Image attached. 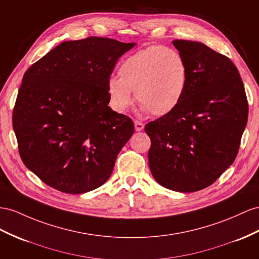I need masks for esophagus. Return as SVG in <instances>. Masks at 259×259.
<instances>
[{
	"instance_id": "esophagus-1",
	"label": "esophagus",
	"mask_w": 259,
	"mask_h": 259,
	"mask_svg": "<svg viewBox=\"0 0 259 259\" xmlns=\"http://www.w3.org/2000/svg\"><path fill=\"white\" fill-rule=\"evenodd\" d=\"M135 128H136V131H142L143 128H144V124L141 121L136 120L135 121Z\"/></svg>"
}]
</instances>
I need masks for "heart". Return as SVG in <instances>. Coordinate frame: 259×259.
<instances>
[{
    "label": "heart",
    "mask_w": 259,
    "mask_h": 259,
    "mask_svg": "<svg viewBox=\"0 0 259 259\" xmlns=\"http://www.w3.org/2000/svg\"><path fill=\"white\" fill-rule=\"evenodd\" d=\"M119 77L107 81L111 107L124 112L134 102L132 91L144 111L164 116L183 101L188 88L189 70L177 50L150 46L128 56L118 68Z\"/></svg>",
    "instance_id": "obj_1"
}]
</instances>
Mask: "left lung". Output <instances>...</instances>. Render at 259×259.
Segmentation results:
<instances>
[{"mask_svg": "<svg viewBox=\"0 0 259 259\" xmlns=\"http://www.w3.org/2000/svg\"><path fill=\"white\" fill-rule=\"evenodd\" d=\"M187 62L180 105L145 124L149 166L163 187L193 193L213 184L234 162L247 123L243 81L228 57L201 42L173 41Z\"/></svg>", "mask_w": 259, "mask_h": 259, "instance_id": "1", "label": "left lung"}]
</instances>
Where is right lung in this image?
<instances>
[{
	"label": "right lung",
	"instance_id": "right-lung-1",
	"mask_svg": "<svg viewBox=\"0 0 259 259\" xmlns=\"http://www.w3.org/2000/svg\"><path fill=\"white\" fill-rule=\"evenodd\" d=\"M135 46L103 37L64 41L25 72L13 128L26 167L48 186L77 195L110 177L135 124L108 106L107 81Z\"/></svg>",
	"mask_w": 259,
	"mask_h": 259
}]
</instances>
